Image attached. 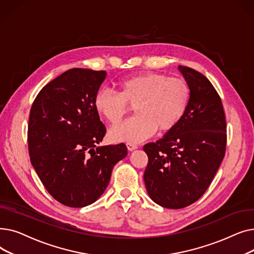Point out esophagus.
Masks as SVG:
<instances>
[{
	"label": "esophagus",
	"mask_w": 254,
	"mask_h": 254,
	"mask_svg": "<svg viewBox=\"0 0 254 254\" xmlns=\"http://www.w3.org/2000/svg\"><path fill=\"white\" fill-rule=\"evenodd\" d=\"M127 149H128L129 151H132V150H135V149L138 148V145L135 144V143L127 142Z\"/></svg>",
	"instance_id": "esophagus-1"
}]
</instances>
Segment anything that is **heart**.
<instances>
[{"mask_svg": "<svg viewBox=\"0 0 254 254\" xmlns=\"http://www.w3.org/2000/svg\"><path fill=\"white\" fill-rule=\"evenodd\" d=\"M117 92L99 90L93 100L97 113L112 126L118 125L135 107L136 115L110 130L114 141L139 142L152 136L156 129L166 132L183 117L190 100V87L180 77L146 72L120 79Z\"/></svg>", "mask_w": 254, "mask_h": 254, "instance_id": "heart-1", "label": "heart"}]
</instances>
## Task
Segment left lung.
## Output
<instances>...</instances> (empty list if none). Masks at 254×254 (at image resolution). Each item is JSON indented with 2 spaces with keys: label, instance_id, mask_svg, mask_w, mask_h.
Masks as SVG:
<instances>
[{
  "label": "left lung",
  "instance_id": "left-lung-1",
  "mask_svg": "<svg viewBox=\"0 0 254 254\" xmlns=\"http://www.w3.org/2000/svg\"><path fill=\"white\" fill-rule=\"evenodd\" d=\"M178 69L190 87L188 109L174 128L143 147L148 156L146 190L153 202L169 209L188 207L206 192L226 147L218 92L202 73L183 65Z\"/></svg>",
  "mask_w": 254,
  "mask_h": 254
}]
</instances>
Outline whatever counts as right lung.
Listing matches in <instances>:
<instances>
[{"label":"right lung","instance_id":"right-lung-1","mask_svg":"<svg viewBox=\"0 0 254 254\" xmlns=\"http://www.w3.org/2000/svg\"><path fill=\"white\" fill-rule=\"evenodd\" d=\"M105 77V71L70 69L40 90L32 105L31 163L46 190L64 206L96 202L113 167L127 154L124 143L97 147L106 127L93 100Z\"/></svg>","mask_w":254,"mask_h":254}]
</instances>
